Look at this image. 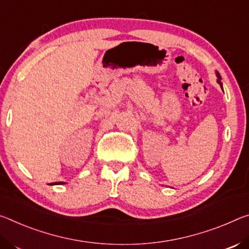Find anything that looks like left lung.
<instances>
[{"mask_svg":"<svg viewBox=\"0 0 249 249\" xmlns=\"http://www.w3.org/2000/svg\"><path fill=\"white\" fill-rule=\"evenodd\" d=\"M216 76H217V78H218V79H217V83H218L219 85H221V87H222V83H221V79H222V78H221V75H219L217 71H216Z\"/></svg>","mask_w":249,"mask_h":249,"instance_id":"left-lung-1","label":"left lung"}]
</instances>
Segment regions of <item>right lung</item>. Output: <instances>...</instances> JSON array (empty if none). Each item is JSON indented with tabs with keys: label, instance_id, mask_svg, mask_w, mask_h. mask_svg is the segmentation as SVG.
<instances>
[{
	"label": "right lung",
	"instance_id": "1",
	"mask_svg": "<svg viewBox=\"0 0 249 249\" xmlns=\"http://www.w3.org/2000/svg\"><path fill=\"white\" fill-rule=\"evenodd\" d=\"M53 184H54V183H51V185H53ZM55 184H57V183H55Z\"/></svg>",
	"mask_w": 249,
	"mask_h": 249
}]
</instances>
